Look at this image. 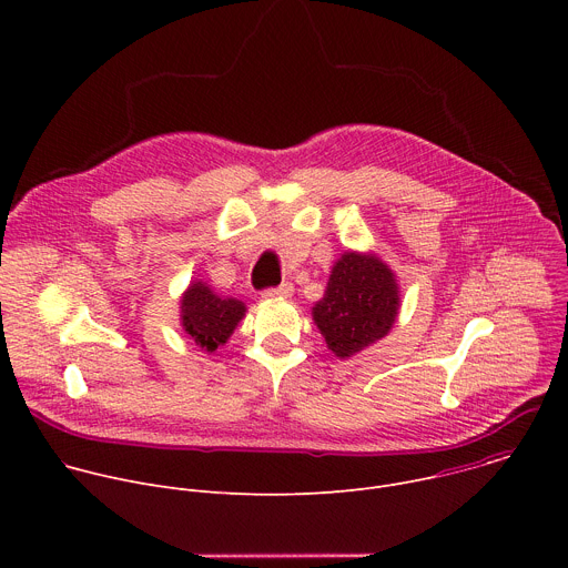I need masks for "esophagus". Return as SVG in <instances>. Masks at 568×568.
<instances>
[{
  "label": "esophagus",
  "mask_w": 568,
  "mask_h": 568,
  "mask_svg": "<svg viewBox=\"0 0 568 568\" xmlns=\"http://www.w3.org/2000/svg\"><path fill=\"white\" fill-rule=\"evenodd\" d=\"M292 292H294L292 283H283V285H278V287L265 290V292H263V298H287V296H292Z\"/></svg>",
  "instance_id": "1"
}]
</instances>
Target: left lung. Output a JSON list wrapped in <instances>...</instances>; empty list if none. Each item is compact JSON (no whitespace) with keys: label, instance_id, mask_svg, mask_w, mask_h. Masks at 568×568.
<instances>
[{"label":"left lung","instance_id":"1","mask_svg":"<svg viewBox=\"0 0 568 568\" xmlns=\"http://www.w3.org/2000/svg\"><path fill=\"white\" fill-rule=\"evenodd\" d=\"M399 310V287L375 254L346 252L335 263L326 294L312 307L316 328L339 357H353L386 337Z\"/></svg>","mask_w":568,"mask_h":568}]
</instances>
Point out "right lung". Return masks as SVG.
<instances>
[{"label": "right lung", "mask_w": 568, "mask_h": 568, "mask_svg": "<svg viewBox=\"0 0 568 568\" xmlns=\"http://www.w3.org/2000/svg\"><path fill=\"white\" fill-rule=\"evenodd\" d=\"M245 312V303L217 296L202 281H193L182 294V328L206 353L226 344Z\"/></svg>", "instance_id": "1"}]
</instances>
